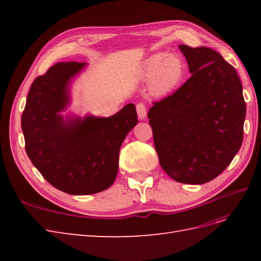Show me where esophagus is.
Masks as SVG:
<instances>
[{"label": "esophagus", "mask_w": 261, "mask_h": 261, "mask_svg": "<svg viewBox=\"0 0 261 261\" xmlns=\"http://www.w3.org/2000/svg\"><path fill=\"white\" fill-rule=\"evenodd\" d=\"M136 110H137V114H138V117L140 118V120H144V118L146 117V114H147V110H146V106L144 103H138L136 106Z\"/></svg>", "instance_id": "esophagus-1"}]
</instances>
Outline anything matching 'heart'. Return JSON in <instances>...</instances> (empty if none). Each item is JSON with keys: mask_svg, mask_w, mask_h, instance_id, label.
Here are the masks:
<instances>
[{"mask_svg": "<svg viewBox=\"0 0 261 261\" xmlns=\"http://www.w3.org/2000/svg\"><path fill=\"white\" fill-rule=\"evenodd\" d=\"M185 67L181 60L173 54H153L141 66L140 76L145 81H151L153 93L167 94L174 90L183 81Z\"/></svg>", "mask_w": 261, "mask_h": 261, "instance_id": "obj_1", "label": "heart"}]
</instances>
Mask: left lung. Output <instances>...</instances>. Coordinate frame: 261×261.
<instances>
[{
    "label": "left lung",
    "instance_id": "1",
    "mask_svg": "<svg viewBox=\"0 0 261 261\" xmlns=\"http://www.w3.org/2000/svg\"><path fill=\"white\" fill-rule=\"evenodd\" d=\"M192 76L148 112L161 168L179 183L216 178L243 143L246 105L235 68L206 46L180 44Z\"/></svg>",
    "mask_w": 261,
    "mask_h": 261
}]
</instances>
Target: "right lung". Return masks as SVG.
Segmentation results:
<instances>
[{
  "label": "right lung",
  "mask_w": 261,
  "mask_h": 261,
  "mask_svg": "<svg viewBox=\"0 0 261 261\" xmlns=\"http://www.w3.org/2000/svg\"><path fill=\"white\" fill-rule=\"evenodd\" d=\"M85 63H58L30 86L21 115L29 159L49 183L70 195H91L111 186L120 148L138 123L133 103L110 117L63 120L67 85Z\"/></svg>",
  "instance_id": "right-lung-1"
}]
</instances>
